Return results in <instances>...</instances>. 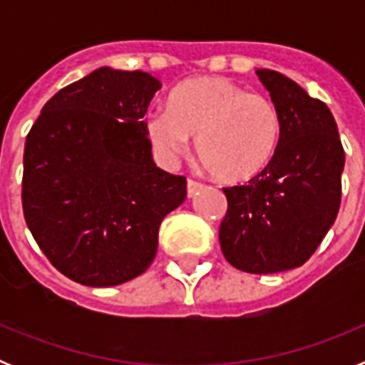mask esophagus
Listing matches in <instances>:
<instances>
[{"instance_id":"obj_1","label":"esophagus","mask_w":365,"mask_h":365,"mask_svg":"<svg viewBox=\"0 0 365 365\" xmlns=\"http://www.w3.org/2000/svg\"><path fill=\"white\" fill-rule=\"evenodd\" d=\"M199 190H202L201 182H197V180H193V179H188V182H186V192H188V197H195V195L199 193Z\"/></svg>"}]
</instances>
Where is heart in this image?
<instances>
[{
    "mask_svg": "<svg viewBox=\"0 0 365 365\" xmlns=\"http://www.w3.org/2000/svg\"><path fill=\"white\" fill-rule=\"evenodd\" d=\"M155 150L172 160L195 137V153L212 177L243 182L259 175L274 159L282 137V117L272 100L222 76L180 83L168 108L146 117Z\"/></svg>",
    "mask_w": 365,
    "mask_h": 365,
    "instance_id": "1",
    "label": "heart"
}]
</instances>
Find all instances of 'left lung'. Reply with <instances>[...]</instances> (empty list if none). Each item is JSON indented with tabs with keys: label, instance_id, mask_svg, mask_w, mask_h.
I'll return each instance as SVG.
<instances>
[{
	"label": "left lung",
	"instance_id": "left-lung-1",
	"mask_svg": "<svg viewBox=\"0 0 365 365\" xmlns=\"http://www.w3.org/2000/svg\"><path fill=\"white\" fill-rule=\"evenodd\" d=\"M282 117V137L269 166L248 185L222 188L228 210L219 227L227 261L250 274L302 267L333 227L346 153L333 113L270 69H257Z\"/></svg>",
	"mask_w": 365,
	"mask_h": 365
}]
</instances>
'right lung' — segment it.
I'll use <instances>...</instances> for the list:
<instances>
[{
	"label": "right lung",
	"instance_id": "right-lung-1",
	"mask_svg": "<svg viewBox=\"0 0 365 365\" xmlns=\"http://www.w3.org/2000/svg\"><path fill=\"white\" fill-rule=\"evenodd\" d=\"M160 82L100 67L43 106L25 140L21 202L32 237L87 287L130 282L151 265L159 227L186 179L155 166L143 120Z\"/></svg>",
	"mask_w": 365,
	"mask_h": 365
}]
</instances>
